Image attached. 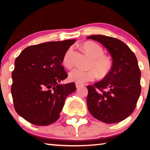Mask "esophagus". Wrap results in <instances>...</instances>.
Instances as JSON below:
<instances>
[{"mask_svg": "<svg viewBox=\"0 0 150 150\" xmlns=\"http://www.w3.org/2000/svg\"><path fill=\"white\" fill-rule=\"evenodd\" d=\"M75 86L77 88H79L81 87H82L83 85L82 84H80V83H75Z\"/></svg>", "mask_w": 150, "mask_h": 150, "instance_id": "esophagus-1", "label": "esophagus"}]
</instances>
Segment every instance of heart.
Returning <instances> with one entry per match:
<instances>
[{
    "instance_id": "1",
    "label": "heart",
    "mask_w": 150,
    "mask_h": 150,
    "mask_svg": "<svg viewBox=\"0 0 150 150\" xmlns=\"http://www.w3.org/2000/svg\"><path fill=\"white\" fill-rule=\"evenodd\" d=\"M83 48L85 52L93 58L90 70L85 71L75 68L69 73V79L78 83H84L93 81L97 77V73L100 77H105L110 71L112 62L108 56L104 55L102 47L95 42H87L83 44ZM72 49L67 51L63 58V63L66 67H72L73 62L71 58Z\"/></svg>"
}]
</instances>
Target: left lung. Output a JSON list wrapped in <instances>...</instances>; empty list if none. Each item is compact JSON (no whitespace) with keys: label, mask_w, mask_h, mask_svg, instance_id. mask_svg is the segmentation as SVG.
<instances>
[{"label":"left lung","mask_w":150,"mask_h":150,"mask_svg":"<svg viewBox=\"0 0 150 150\" xmlns=\"http://www.w3.org/2000/svg\"><path fill=\"white\" fill-rule=\"evenodd\" d=\"M100 43L112 58L109 73L93 86H87V107L94 117L105 123L122 121L133 112L141 93L138 60L128 45L103 35L87 37Z\"/></svg>","instance_id":"8db88e82"}]
</instances>
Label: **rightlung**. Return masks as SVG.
Instances as JSON below:
<instances>
[{"label":"right lung","instance_id":"right-lung-1","mask_svg":"<svg viewBox=\"0 0 150 150\" xmlns=\"http://www.w3.org/2000/svg\"><path fill=\"white\" fill-rule=\"evenodd\" d=\"M76 40L31 45L14 62L11 93L16 112L29 122L47 126L59 118L65 98L76 90L74 83L60 84L67 77L63 56Z\"/></svg>","mask_w":150,"mask_h":150}]
</instances>
